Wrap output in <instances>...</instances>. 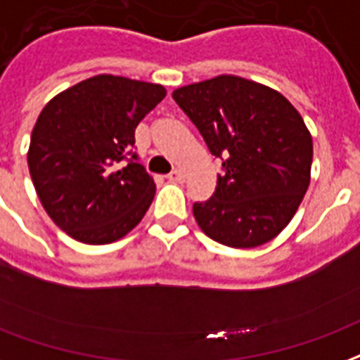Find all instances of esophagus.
Here are the masks:
<instances>
[{
	"instance_id": "1",
	"label": "esophagus",
	"mask_w": 360,
	"mask_h": 360,
	"mask_svg": "<svg viewBox=\"0 0 360 360\" xmlns=\"http://www.w3.org/2000/svg\"><path fill=\"white\" fill-rule=\"evenodd\" d=\"M167 179L172 181V183H183V181H185V172H183V169H173V172L167 175Z\"/></svg>"
}]
</instances>
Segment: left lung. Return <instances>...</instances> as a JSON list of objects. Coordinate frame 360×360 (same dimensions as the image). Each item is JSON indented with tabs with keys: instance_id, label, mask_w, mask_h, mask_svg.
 I'll use <instances>...</instances> for the list:
<instances>
[{
	"instance_id": "8db88e82",
	"label": "left lung",
	"mask_w": 360,
	"mask_h": 360,
	"mask_svg": "<svg viewBox=\"0 0 360 360\" xmlns=\"http://www.w3.org/2000/svg\"><path fill=\"white\" fill-rule=\"evenodd\" d=\"M210 153L223 158L212 198L193 206L198 227L229 248H255L284 231L311 181L313 137L282 93L221 74L173 91Z\"/></svg>"
}]
</instances>
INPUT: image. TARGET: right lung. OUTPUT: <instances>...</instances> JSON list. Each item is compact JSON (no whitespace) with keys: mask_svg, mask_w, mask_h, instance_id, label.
Here are the masks:
<instances>
[{"mask_svg":"<svg viewBox=\"0 0 360 360\" xmlns=\"http://www.w3.org/2000/svg\"><path fill=\"white\" fill-rule=\"evenodd\" d=\"M164 97V85L98 74L39 112L28 169L47 215L74 240L110 244L145 217L156 185L129 154L135 127Z\"/></svg>","mask_w":360,"mask_h":360,"instance_id":"1","label":"right lung"}]
</instances>
